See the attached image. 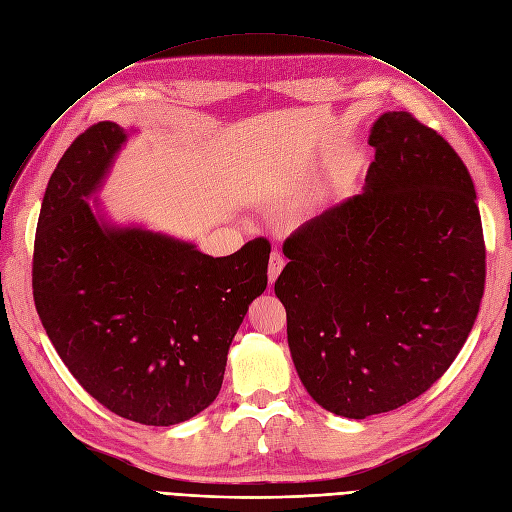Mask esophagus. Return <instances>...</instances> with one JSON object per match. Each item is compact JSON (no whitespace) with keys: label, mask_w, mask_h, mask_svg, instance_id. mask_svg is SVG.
I'll use <instances>...</instances> for the list:
<instances>
[{"label":"esophagus","mask_w":512,"mask_h":512,"mask_svg":"<svg viewBox=\"0 0 512 512\" xmlns=\"http://www.w3.org/2000/svg\"><path fill=\"white\" fill-rule=\"evenodd\" d=\"M284 256H281L279 252H271V258H269V284H275V279L279 277L281 269H284Z\"/></svg>","instance_id":"obj_1"}]
</instances>
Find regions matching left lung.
I'll return each mask as SVG.
<instances>
[{
  "label": "left lung",
  "instance_id": "obj_1",
  "mask_svg": "<svg viewBox=\"0 0 512 512\" xmlns=\"http://www.w3.org/2000/svg\"><path fill=\"white\" fill-rule=\"evenodd\" d=\"M368 144L362 195L298 228L275 281L298 377L349 419L430 390L485 290L483 224L462 158L409 112L379 116Z\"/></svg>",
  "mask_w": 512,
  "mask_h": 512
}]
</instances>
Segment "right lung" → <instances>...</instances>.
I'll use <instances>...</instances> for the list:
<instances>
[{
    "mask_svg": "<svg viewBox=\"0 0 512 512\" xmlns=\"http://www.w3.org/2000/svg\"><path fill=\"white\" fill-rule=\"evenodd\" d=\"M127 131L103 120L52 171L33 243V301L63 364L97 402L144 426H173L216 400L271 245L214 258L144 228L108 226L86 199Z\"/></svg>",
    "mask_w": 512,
    "mask_h": 512,
    "instance_id": "right-lung-1",
    "label": "right lung"
}]
</instances>
